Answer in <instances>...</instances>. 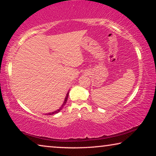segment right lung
<instances>
[{
	"mask_svg": "<svg viewBox=\"0 0 156 156\" xmlns=\"http://www.w3.org/2000/svg\"><path fill=\"white\" fill-rule=\"evenodd\" d=\"M68 96H69V92H68V93H67V96H66V97H65V101H64V102H63L62 105L61 107H60L59 109H58V110H56V111H55V112H54L49 113H48V114H47V115H52V114H54V113H58V112H60V111L62 109L63 106H64V105L66 104V102H67V98H68Z\"/></svg>",
	"mask_w": 156,
	"mask_h": 156,
	"instance_id": "right-lung-1",
	"label": "right lung"
}]
</instances>
